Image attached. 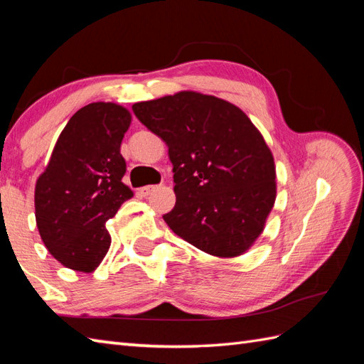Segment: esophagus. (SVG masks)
<instances>
[{
    "label": "esophagus",
    "instance_id": "obj_1",
    "mask_svg": "<svg viewBox=\"0 0 364 364\" xmlns=\"http://www.w3.org/2000/svg\"><path fill=\"white\" fill-rule=\"evenodd\" d=\"M159 186L158 184H150V186H144L139 189V194H141L142 197H149L153 191H156Z\"/></svg>",
    "mask_w": 364,
    "mask_h": 364
}]
</instances>
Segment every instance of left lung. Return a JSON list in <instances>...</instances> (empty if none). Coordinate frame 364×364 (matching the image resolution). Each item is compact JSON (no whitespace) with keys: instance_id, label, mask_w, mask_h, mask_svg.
I'll list each match as a JSON object with an SVG mask.
<instances>
[{"instance_id":"1","label":"left lung","mask_w":364,"mask_h":364,"mask_svg":"<svg viewBox=\"0 0 364 364\" xmlns=\"http://www.w3.org/2000/svg\"><path fill=\"white\" fill-rule=\"evenodd\" d=\"M136 117L168 146L175 235L213 257L245 253L277 197L272 151L252 120L225 100L183 90L133 105Z\"/></svg>"}]
</instances>
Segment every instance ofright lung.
Returning <instances> with one entry per match:
<instances>
[{
    "mask_svg": "<svg viewBox=\"0 0 364 364\" xmlns=\"http://www.w3.org/2000/svg\"><path fill=\"white\" fill-rule=\"evenodd\" d=\"M131 114L117 103L97 102L68 120L50 162L37 178L36 222L46 249L60 264L90 274L111 247L106 220L133 197L122 178L120 154Z\"/></svg>",
    "mask_w": 364,
    "mask_h": 364,
    "instance_id": "1",
    "label": "right lung"
}]
</instances>
